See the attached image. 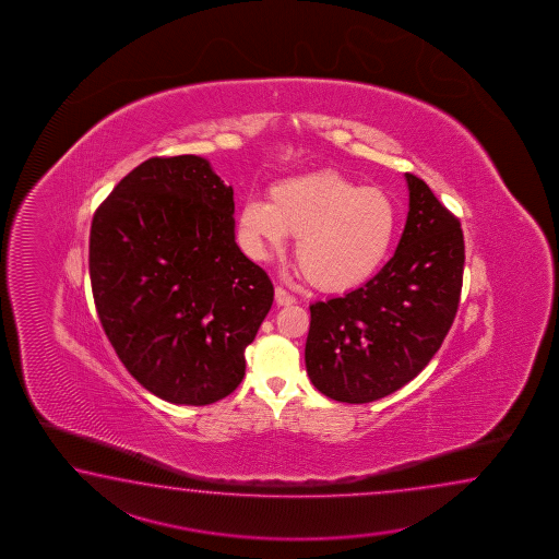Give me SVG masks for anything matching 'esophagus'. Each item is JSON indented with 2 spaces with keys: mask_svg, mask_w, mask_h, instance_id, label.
Masks as SVG:
<instances>
[{
  "mask_svg": "<svg viewBox=\"0 0 559 559\" xmlns=\"http://www.w3.org/2000/svg\"><path fill=\"white\" fill-rule=\"evenodd\" d=\"M275 304L277 306H292V304H296V296L285 292L284 287H275Z\"/></svg>",
  "mask_w": 559,
  "mask_h": 559,
  "instance_id": "34e87169",
  "label": "esophagus"
}]
</instances>
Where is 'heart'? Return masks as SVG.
I'll use <instances>...</instances> for the list:
<instances>
[{
	"mask_svg": "<svg viewBox=\"0 0 559 559\" xmlns=\"http://www.w3.org/2000/svg\"><path fill=\"white\" fill-rule=\"evenodd\" d=\"M239 226L258 258L280 248L287 234L297 236L301 275L323 292H344L380 270L395 238L397 210L380 188L318 171L277 183L270 202L243 203Z\"/></svg>",
	"mask_w": 559,
	"mask_h": 559,
	"instance_id": "obj_1",
	"label": "heart"
}]
</instances>
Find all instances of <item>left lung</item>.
Instances as JSON below:
<instances>
[{
	"instance_id": "8db88e82",
	"label": "left lung",
	"mask_w": 559,
	"mask_h": 559,
	"mask_svg": "<svg viewBox=\"0 0 559 559\" xmlns=\"http://www.w3.org/2000/svg\"><path fill=\"white\" fill-rule=\"evenodd\" d=\"M409 212L392 260L368 284L309 306L306 368L323 395L368 404L404 388L452 328L465 246L460 219L424 179L405 174Z\"/></svg>"
}]
</instances>
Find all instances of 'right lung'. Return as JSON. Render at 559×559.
Here are the masks:
<instances>
[{
	"label": "right lung",
	"mask_w": 559,
	"mask_h": 559,
	"mask_svg": "<svg viewBox=\"0 0 559 559\" xmlns=\"http://www.w3.org/2000/svg\"><path fill=\"white\" fill-rule=\"evenodd\" d=\"M234 190L198 155L150 157L95 210L90 277L121 364L171 404L238 388L274 285L236 243Z\"/></svg>",
	"instance_id": "obj_1"
}]
</instances>
